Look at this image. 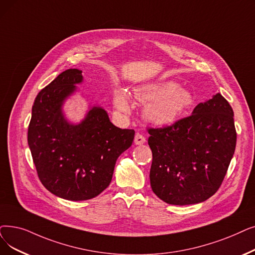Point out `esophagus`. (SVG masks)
Returning a JSON list of instances; mask_svg holds the SVG:
<instances>
[{
    "instance_id": "34e87169",
    "label": "esophagus",
    "mask_w": 255,
    "mask_h": 255,
    "mask_svg": "<svg viewBox=\"0 0 255 255\" xmlns=\"http://www.w3.org/2000/svg\"><path fill=\"white\" fill-rule=\"evenodd\" d=\"M145 142H146L145 136L139 134V133L135 134V137H134V143H135V145H142V143H145Z\"/></svg>"
}]
</instances>
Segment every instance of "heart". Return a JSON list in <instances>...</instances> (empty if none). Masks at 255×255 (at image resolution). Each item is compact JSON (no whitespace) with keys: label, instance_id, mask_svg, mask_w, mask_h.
I'll return each mask as SVG.
<instances>
[{"label":"heart","instance_id":"1","mask_svg":"<svg viewBox=\"0 0 255 255\" xmlns=\"http://www.w3.org/2000/svg\"><path fill=\"white\" fill-rule=\"evenodd\" d=\"M134 97L138 102L147 104L143 109V117L149 123L157 126L175 123L194 102L192 93L174 81L139 86L134 90ZM114 106L121 114H130L129 97L123 88L115 93Z\"/></svg>","mask_w":255,"mask_h":255}]
</instances>
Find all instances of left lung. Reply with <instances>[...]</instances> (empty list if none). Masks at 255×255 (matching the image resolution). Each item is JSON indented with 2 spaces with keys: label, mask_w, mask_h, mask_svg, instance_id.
Wrapping results in <instances>:
<instances>
[{
  "label": "left lung",
  "mask_w": 255,
  "mask_h": 255,
  "mask_svg": "<svg viewBox=\"0 0 255 255\" xmlns=\"http://www.w3.org/2000/svg\"><path fill=\"white\" fill-rule=\"evenodd\" d=\"M148 132L150 183L162 201L196 204L219 190L237 143L234 110L222 95L199 103L192 116L172 126Z\"/></svg>",
  "instance_id": "left-lung-1"
}]
</instances>
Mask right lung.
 I'll use <instances>...</instances> for the list:
<instances>
[{"instance_id": "1", "label": "right lung", "mask_w": 255, "mask_h": 255, "mask_svg": "<svg viewBox=\"0 0 255 255\" xmlns=\"http://www.w3.org/2000/svg\"><path fill=\"white\" fill-rule=\"evenodd\" d=\"M82 82L78 69L59 74L36 96L28 128L39 180L53 195L72 201L88 200L106 189L118 157L135 133L115 126L98 105L88 107L79 123L69 121L63 105Z\"/></svg>"}]
</instances>
